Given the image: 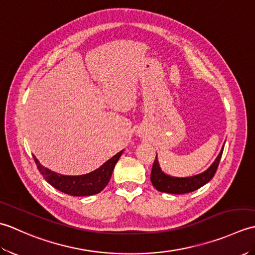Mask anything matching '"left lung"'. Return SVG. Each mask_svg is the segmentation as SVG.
Masks as SVG:
<instances>
[{
	"label": "left lung",
	"mask_w": 255,
	"mask_h": 255,
	"mask_svg": "<svg viewBox=\"0 0 255 255\" xmlns=\"http://www.w3.org/2000/svg\"><path fill=\"white\" fill-rule=\"evenodd\" d=\"M223 150L220 151L217 159L215 160L213 164L210 165L208 170L200 173L198 175L191 176V177H173L164 174L161 171L158 158L155 155V160L153 162L152 170H151L150 180L152 182V185L160 192L170 193V194H186L196 191L199 187L204 186L206 183H208L211 178L214 177L216 171L218 169L219 162L223 155Z\"/></svg>",
	"instance_id": "8db88e82"
}]
</instances>
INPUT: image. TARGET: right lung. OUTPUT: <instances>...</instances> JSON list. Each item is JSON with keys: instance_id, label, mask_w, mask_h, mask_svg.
<instances>
[{"instance_id": "1", "label": "right lung", "mask_w": 255, "mask_h": 255, "mask_svg": "<svg viewBox=\"0 0 255 255\" xmlns=\"http://www.w3.org/2000/svg\"><path fill=\"white\" fill-rule=\"evenodd\" d=\"M122 153L123 151L114 155L113 158L105 162L97 170L89 173V174L79 176L58 174V173L52 172L42 166L35 158V155H32V158L35 160L37 169L39 170L40 174L58 191L71 195V196H90V195L100 193L107 185L111 180L114 167H115L117 161L121 158Z\"/></svg>"}]
</instances>
